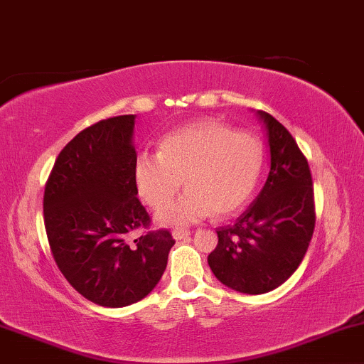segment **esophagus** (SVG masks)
Here are the masks:
<instances>
[{"label":"esophagus","instance_id":"1","mask_svg":"<svg viewBox=\"0 0 364 364\" xmlns=\"http://www.w3.org/2000/svg\"><path fill=\"white\" fill-rule=\"evenodd\" d=\"M190 237V232H188V230H174L173 232V238L174 240H183V238H188Z\"/></svg>","mask_w":364,"mask_h":364}]
</instances>
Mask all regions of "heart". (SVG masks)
<instances>
[{"mask_svg":"<svg viewBox=\"0 0 364 364\" xmlns=\"http://www.w3.org/2000/svg\"><path fill=\"white\" fill-rule=\"evenodd\" d=\"M262 166L259 137L206 119L164 136L158 154H137L132 179L146 205L153 210L165 206L158 213L161 225L183 227L211 213L222 218L242 210L254 196ZM183 177L191 190L168 205Z\"/></svg>","mask_w":364,"mask_h":364,"instance_id":"obj_1","label":"heart"}]
</instances>
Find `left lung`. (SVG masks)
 I'll return each mask as SVG.
<instances>
[{
	"label": "left lung",
	"mask_w": 364,
	"mask_h": 364,
	"mask_svg": "<svg viewBox=\"0 0 364 364\" xmlns=\"http://www.w3.org/2000/svg\"><path fill=\"white\" fill-rule=\"evenodd\" d=\"M270 148V171L254 203L237 222L216 230L208 265L223 285L265 294L282 285L304 259L316 223L314 190L306 156L277 119L257 110Z\"/></svg>",
	"instance_id": "obj_1"
}]
</instances>
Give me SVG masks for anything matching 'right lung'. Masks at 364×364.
I'll return each instance as SVG.
<instances>
[{"mask_svg":"<svg viewBox=\"0 0 364 364\" xmlns=\"http://www.w3.org/2000/svg\"><path fill=\"white\" fill-rule=\"evenodd\" d=\"M134 114L84 129L58 154L43 196L45 230L68 284L104 307H124L158 285L174 245L168 230L129 242L149 215L132 179Z\"/></svg>","mask_w":364,"mask_h":364,"instance_id":"add662e5","label":"right lung"}]
</instances>
